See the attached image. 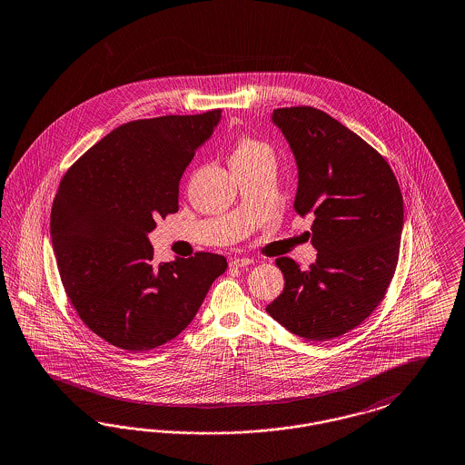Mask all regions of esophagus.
Masks as SVG:
<instances>
[{
    "mask_svg": "<svg viewBox=\"0 0 465 465\" xmlns=\"http://www.w3.org/2000/svg\"><path fill=\"white\" fill-rule=\"evenodd\" d=\"M249 264H252L251 258H235V260L230 261V266H233V268H243Z\"/></svg>",
    "mask_w": 465,
    "mask_h": 465,
    "instance_id": "34e87169",
    "label": "esophagus"
}]
</instances>
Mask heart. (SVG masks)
I'll return each mask as SVG.
<instances>
[{"label": "heart", "mask_w": 465, "mask_h": 465, "mask_svg": "<svg viewBox=\"0 0 465 465\" xmlns=\"http://www.w3.org/2000/svg\"><path fill=\"white\" fill-rule=\"evenodd\" d=\"M262 155H272V150L268 145H264L262 142H258L254 138H247L243 136L237 143L232 153V163L233 161H251V159H258Z\"/></svg>", "instance_id": "obj_1"}]
</instances>
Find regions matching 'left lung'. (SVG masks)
<instances>
[{"instance_id": "obj_1", "label": "left lung", "mask_w": 465, "mask_h": 465, "mask_svg": "<svg viewBox=\"0 0 465 465\" xmlns=\"http://www.w3.org/2000/svg\"><path fill=\"white\" fill-rule=\"evenodd\" d=\"M298 166L294 209L312 214L316 260L302 272L275 261L283 292L266 306L306 341H329L360 325L384 299L403 230V197L386 159L337 119L313 107L277 109Z\"/></svg>"}]
</instances>
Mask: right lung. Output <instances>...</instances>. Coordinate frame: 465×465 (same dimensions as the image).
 Here are the masks:
<instances>
[{
	"label": "right lung",
	"mask_w": 465,
	"mask_h": 465,
	"mask_svg": "<svg viewBox=\"0 0 465 465\" xmlns=\"http://www.w3.org/2000/svg\"><path fill=\"white\" fill-rule=\"evenodd\" d=\"M222 111L131 121L111 131L58 186L50 233L79 318L112 346L149 351L197 315L226 260L213 252L153 262L149 233L178 211L180 180Z\"/></svg>",
	"instance_id": "obj_1"
}]
</instances>
